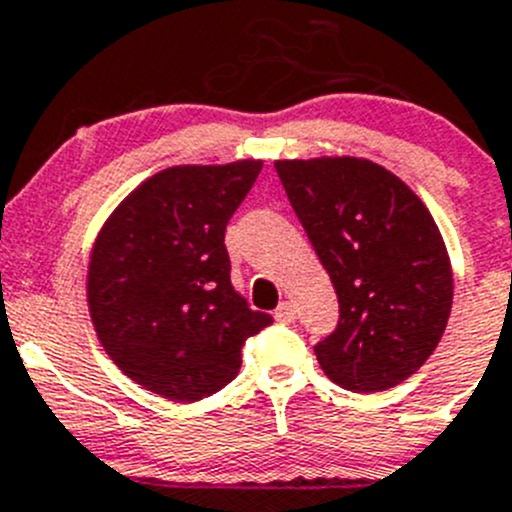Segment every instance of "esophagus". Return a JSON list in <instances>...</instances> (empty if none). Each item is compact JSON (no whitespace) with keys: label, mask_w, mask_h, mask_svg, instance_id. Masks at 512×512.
Here are the masks:
<instances>
[{"label":"esophagus","mask_w":512,"mask_h":512,"mask_svg":"<svg viewBox=\"0 0 512 512\" xmlns=\"http://www.w3.org/2000/svg\"><path fill=\"white\" fill-rule=\"evenodd\" d=\"M273 318H276L278 323H291L293 318H296V306H293L291 301L278 303V308L273 311Z\"/></svg>","instance_id":"esophagus-1"}]
</instances>
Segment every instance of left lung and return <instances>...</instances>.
I'll list each match as a JSON object with an SVG mask.
<instances>
[{
	"mask_svg": "<svg viewBox=\"0 0 512 512\" xmlns=\"http://www.w3.org/2000/svg\"><path fill=\"white\" fill-rule=\"evenodd\" d=\"M276 171L338 296L336 328L313 346L323 373L353 393L398 386L435 351L453 306L433 216L368 159L276 161Z\"/></svg>",
	"mask_w": 512,
	"mask_h": 512,
	"instance_id": "obj_1",
	"label": "left lung"
}]
</instances>
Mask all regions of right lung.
I'll return each mask as SVG.
<instances>
[{"instance_id":"right-lung-1","label":"right lung","mask_w":512,"mask_h":512,"mask_svg":"<svg viewBox=\"0 0 512 512\" xmlns=\"http://www.w3.org/2000/svg\"><path fill=\"white\" fill-rule=\"evenodd\" d=\"M261 161L171 166L131 191L96 236L86 298L111 361L146 391L194 403L241 368L246 338L271 326L231 286L226 224Z\"/></svg>"}]
</instances>
